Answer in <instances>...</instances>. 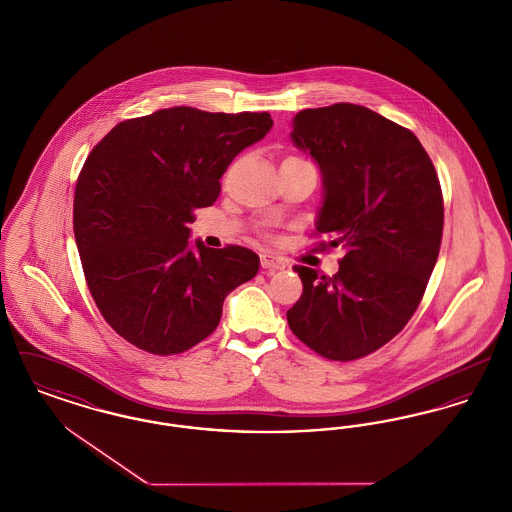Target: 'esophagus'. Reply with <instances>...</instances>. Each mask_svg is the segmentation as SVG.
<instances>
[{
    "label": "esophagus",
    "mask_w": 512,
    "mask_h": 512,
    "mask_svg": "<svg viewBox=\"0 0 512 512\" xmlns=\"http://www.w3.org/2000/svg\"><path fill=\"white\" fill-rule=\"evenodd\" d=\"M261 267L267 268V270H282V268H286V263L282 259H276L268 253H263L261 255Z\"/></svg>",
    "instance_id": "34e87169"
}]
</instances>
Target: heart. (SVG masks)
<instances>
[{
    "label": "heart",
    "instance_id": "1",
    "mask_svg": "<svg viewBox=\"0 0 512 512\" xmlns=\"http://www.w3.org/2000/svg\"><path fill=\"white\" fill-rule=\"evenodd\" d=\"M288 159H299V157H288Z\"/></svg>",
    "mask_w": 512,
    "mask_h": 512
}]
</instances>
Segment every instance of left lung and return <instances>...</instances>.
<instances>
[{
	"instance_id": "obj_1",
	"label": "left lung",
	"mask_w": 512,
	"mask_h": 512,
	"mask_svg": "<svg viewBox=\"0 0 512 512\" xmlns=\"http://www.w3.org/2000/svg\"><path fill=\"white\" fill-rule=\"evenodd\" d=\"M293 144L324 178L317 232L345 249L334 276L293 267L303 293L286 313L320 357L355 361L393 340L418 309L438 261L443 195L418 138L368 107L334 103L293 119Z\"/></svg>"
}]
</instances>
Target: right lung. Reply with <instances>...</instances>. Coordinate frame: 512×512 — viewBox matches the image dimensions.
<instances>
[{
	"label": "right lung",
	"mask_w": 512,
	"mask_h": 512,
	"mask_svg": "<svg viewBox=\"0 0 512 512\" xmlns=\"http://www.w3.org/2000/svg\"><path fill=\"white\" fill-rule=\"evenodd\" d=\"M268 113L161 109L122 121L78 174L73 226L101 317L153 355L192 349L219 326L222 301L259 270L242 245L188 247L195 209L211 207L232 159L265 138Z\"/></svg>",
	"instance_id": "obj_1"
}]
</instances>
